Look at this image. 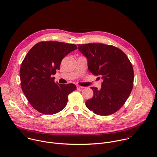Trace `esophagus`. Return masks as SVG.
I'll list each match as a JSON object with an SVG mask.
<instances>
[{
    "instance_id": "1",
    "label": "esophagus",
    "mask_w": 157,
    "mask_h": 157,
    "mask_svg": "<svg viewBox=\"0 0 157 157\" xmlns=\"http://www.w3.org/2000/svg\"><path fill=\"white\" fill-rule=\"evenodd\" d=\"M76 87H77V89H83L84 88V87L81 86L79 85H76Z\"/></svg>"
}]
</instances>
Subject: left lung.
<instances>
[{
  "label": "left lung",
  "mask_w": 157,
  "mask_h": 157,
  "mask_svg": "<svg viewBox=\"0 0 157 157\" xmlns=\"http://www.w3.org/2000/svg\"><path fill=\"white\" fill-rule=\"evenodd\" d=\"M87 57L89 70L103 79L101 88L91 87L94 95L86 101L95 114L107 116L118 111L129 97L134 83L132 63L119 48L100 43L78 44Z\"/></svg>",
  "instance_id": "8db88e82"
}]
</instances>
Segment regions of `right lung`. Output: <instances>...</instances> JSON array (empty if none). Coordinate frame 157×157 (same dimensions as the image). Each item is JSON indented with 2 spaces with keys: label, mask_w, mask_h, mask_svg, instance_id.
<instances>
[{
  "label": "right lung",
  "mask_w": 157,
  "mask_h": 157,
  "mask_svg": "<svg viewBox=\"0 0 157 157\" xmlns=\"http://www.w3.org/2000/svg\"><path fill=\"white\" fill-rule=\"evenodd\" d=\"M75 44L42 41L34 45L22 62L20 76L22 90L31 105L45 115H54L67 105L73 84L55 82L52 75L60 70L62 59L77 49Z\"/></svg>",
  "instance_id": "1"
}]
</instances>
